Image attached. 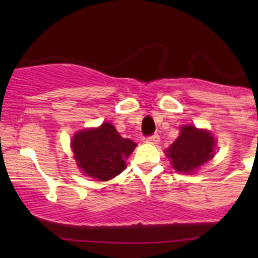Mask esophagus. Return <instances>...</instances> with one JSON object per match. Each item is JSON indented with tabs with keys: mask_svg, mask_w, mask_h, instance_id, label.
I'll use <instances>...</instances> for the list:
<instances>
[{
	"mask_svg": "<svg viewBox=\"0 0 258 258\" xmlns=\"http://www.w3.org/2000/svg\"><path fill=\"white\" fill-rule=\"evenodd\" d=\"M146 141L150 142V144H157L160 141V136H158V134H153L151 136L146 137Z\"/></svg>",
	"mask_w": 258,
	"mask_h": 258,
	"instance_id": "obj_1",
	"label": "esophagus"
}]
</instances>
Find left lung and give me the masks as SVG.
Wrapping results in <instances>:
<instances>
[{
  "label": "left lung",
  "mask_w": 258,
  "mask_h": 258,
  "mask_svg": "<svg viewBox=\"0 0 258 258\" xmlns=\"http://www.w3.org/2000/svg\"><path fill=\"white\" fill-rule=\"evenodd\" d=\"M215 139L210 132L184 126L181 135L166 151L173 167L178 172L191 173L215 155Z\"/></svg>",
  "instance_id": "1"
}]
</instances>
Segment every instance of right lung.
I'll return each mask as SVG.
<instances>
[{
    "label": "right lung",
    "instance_id": "1",
    "mask_svg": "<svg viewBox=\"0 0 258 258\" xmlns=\"http://www.w3.org/2000/svg\"><path fill=\"white\" fill-rule=\"evenodd\" d=\"M77 165L87 176L100 181L116 177L126 168V158L136 144L119 136L108 122L98 128L81 131L72 140Z\"/></svg>",
    "mask_w": 258,
    "mask_h": 258
}]
</instances>
